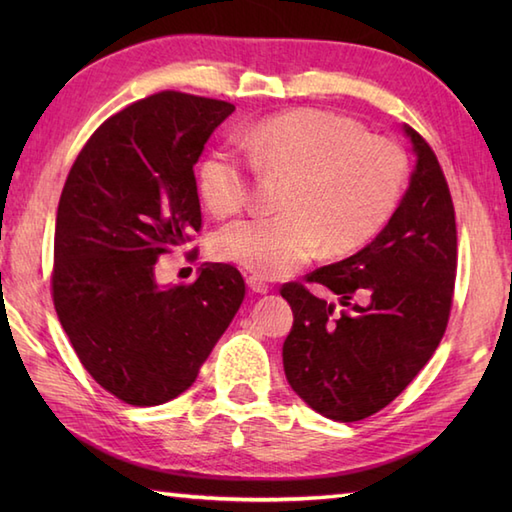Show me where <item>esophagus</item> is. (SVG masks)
<instances>
[{
    "label": "esophagus",
    "mask_w": 512,
    "mask_h": 512,
    "mask_svg": "<svg viewBox=\"0 0 512 512\" xmlns=\"http://www.w3.org/2000/svg\"><path fill=\"white\" fill-rule=\"evenodd\" d=\"M246 286L253 290V292H257V295H266V292L270 290V286L266 284V281L262 277H257V275H248L246 277Z\"/></svg>",
    "instance_id": "obj_1"
}]
</instances>
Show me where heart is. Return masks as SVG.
<instances>
[{
	"instance_id": "1",
	"label": "heart",
	"mask_w": 512,
	"mask_h": 512,
	"mask_svg": "<svg viewBox=\"0 0 512 512\" xmlns=\"http://www.w3.org/2000/svg\"><path fill=\"white\" fill-rule=\"evenodd\" d=\"M250 165L286 176L279 209L248 217L215 235L213 253L257 277L295 273L325 246L330 255L352 253L383 231L407 182V156L383 136H369L350 116L301 107L264 118L239 134ZM198 187L215 217L248 202L244 162L226 149L202 160Z\"/></svg>"
}]
</instances>
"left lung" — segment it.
Listing matches in <instances>:
<instances>
[{"label":"left lung","mask_w":512,"mask_h":512,"mask_svg":"<svg viewBox=\"0 0 512 512\" xmlns=\"http://www.w3.org/2000/svg\"><path fill=\"white\" fill-rule=\"evenodd\" d=\"M416 156L398 209L372 242L308 277L336 295L301 284L281 288L292 308L284 372L295 394L336 422L387 407L436 352L447 330L458 231L451 193L424 138L402 125Z\"/></svg>","instance_id":"left-lung-1"}]
</instances>
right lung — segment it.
Instances as JSON below:
<instances>
[{"mask_svg":"<svg viewBox=\"0 0 512 512\" xmlns=\"http://www.w3.org/2000/svg\"><path fill=\"white\" fill-rule=\"evenodd\" d=\"M233 112L182 92L147 96L96 129L65 180L54 310L90 376L129 405L187 391L244 301L228 264H202L191 286L156 281L160 255L200 231L193 165Z\"/></svg>","mask_w":512,"mask_h":512,"instance_id":"add662e5","label":"right lung"}]
</instances>
